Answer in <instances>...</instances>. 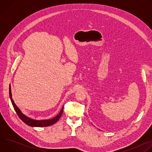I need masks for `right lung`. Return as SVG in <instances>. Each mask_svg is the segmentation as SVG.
Segmentation results:
<instances>
[{
	"label": "right lung",
	"instance_id": "obj_1",
	"mask_svg": "<svg viewBox=\"0 0 152 152\" xmlns=\"http://www.w3.org/2000/svg\"><path fill=\"white\" fill-rule=\"evenodd\" d=\"M9 94H10V97L12 103V104L14 108V110L18 115V116L20 117V118L22 120L25 124L29 126L32 127H46V126H49L50 125H52L56 123L60 117H61L62 113H63V109H64V106L62 107V109L59 113L54 117L53 118L49 120H35L32 118H30L26 115H25L21 111V110L19 109V107L16 105V104L14 103L12 97V93H11V85H10V87H9Z\"/></svg>",
	"mask_w": 152,
	"mask_h": 152
}]
</instances>
